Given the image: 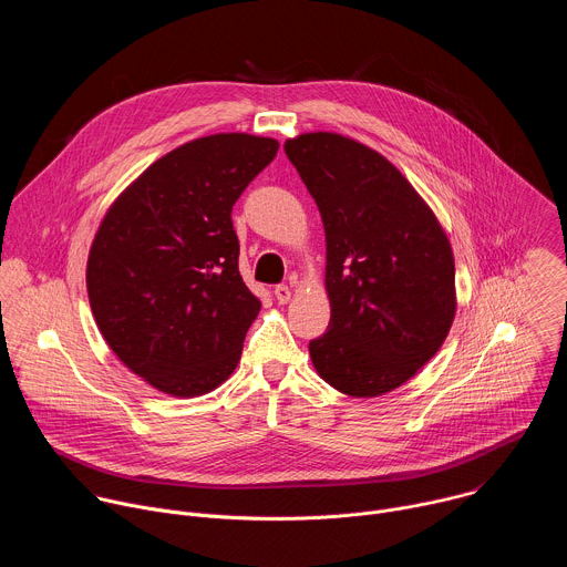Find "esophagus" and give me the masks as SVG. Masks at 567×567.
Returning <instances> with one entry per match:
<instances>
[{"label":"esophagus","instance_id":"34e87169","mask_svg":"<svg viewBox=\"0 0 567 567\" xmlns=\"http://www.w3.org/2000/svg\"><path fill=\"white\" fill-rule=\"evenodd\" d=\"M274 293H276V300L280 302V305H287L289 300H291V287H287V285H278L276 289H274Z\"/></svg>","mask_w":567,"mask_h":567}]
</instances>
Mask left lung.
Wrapping results in <instances>:
<instances>
[{
  "mask_svg": "<svg viewBox=\"0 0 567 567\" xmlns=\"http://www.w3.org/2000/svg\"><path fill=\"white\" fill-rule=\"evenodd\" d=\"M285 152L326 226L330 328L309 343L322 381L381 396L413 379L453 326L455 260L433 208L377 150L307 132Z\"/></svg>",
  "mask_w": 567,
  "mask_h": 567,
  "instance_id": "1",
  "label": "left lung"
}]
</instances>
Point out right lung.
I'll list each match as a JSON object with an SVG mask.
<instances>
[{
	"label": "right lung",
	"instance_id": "add662e5",
	"mask_svg": "<svg viewBox=\"0 0 567 567\" xmlns=\"http://www.w3.org/2000/svg\"><path fill=\"white\" fill-rule=\"evenodd\" d=\"M241 132L156 158L107 208L87 258L96 326L118 361L171 396H199L237 368L260 300L239 276L230 210L278 152Z\"/></svg>",
	"mask_w": 567,
	"mask_h": 567
}]
</instances>
